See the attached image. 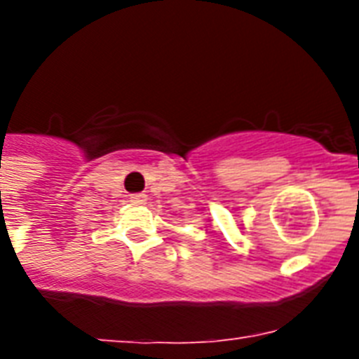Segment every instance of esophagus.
<instances>
[{
  "mask_svg": "<svg viewBox=\"0 0 359 359\" xmlns=\"http://www.w3.org/2000/svg\"><path fill=\"white\" fill-rule=\"evenodd\" d=\"M147 201L145 194H132L130 196V203H134V205H143Z\"/></svg>",
  "mask_w": 359,
  "mask_h": 359,
  "instance_id": "34e87169",
  "label": "esophagus"
}]
</instances>
